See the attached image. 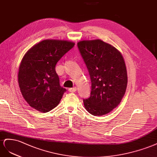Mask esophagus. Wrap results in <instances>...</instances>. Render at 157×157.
Wrapping results in <instances>:
<instances>
[{"instance_id": "esophagus-1", "label": "esophagus", "mask_w": 157, "mask_h": 157, "mask_svg": "<svg viewBox=\"0 0 157 157\" xmlns=\"http://www.w3.org/2000/svg\"><path fill=\"white\" fill-rule=\"evenodd\" d=\"M68 91H69L70 92H71V93L75 92L76 91H77V87H73V88H70V89H68Z\"/></svg>"}]
</instances>
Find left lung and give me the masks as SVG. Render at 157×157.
I'll use <instances>...</instances> for the list:
<instances>
[{
	"label": "left lung",
	"instance_id": "1",
	"mask_svg": "<svg viewBox=\"0 0 157 157\" xmlns=\"http://www.w3.org/2000/svg\"><path fill=\"white\" fill-rule=\"evenodd\" d=\"M78 47L90 75V97L83 99L92 115L109 113L122 101L126 91L128 75L124 57L117 48L101 39L83 40Z\"/></svg>",
	"mask_w": 157,
	"mask_h": 157
}]
</instances>
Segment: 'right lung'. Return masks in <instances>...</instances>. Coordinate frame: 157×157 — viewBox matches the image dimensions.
<instances>
[{
    "label": "right lung",
    "instance_id": "1",
    "mask_svg": "<svg viewBox=\"0 0 157 157\" xmlns=\"http://www.w3.org/2000/svg\"><path fill=\"white\" fill-rule=\"evenodd\" d=\"M74 45L66 40L45 39L26 52L17 80L22 96L31 108L47 113L59 104L66 89L60 86L55 67Z\"/></svg>",
    "mask_w": 157,
    "mask_h": 157
}]
</instances>
